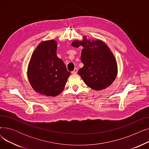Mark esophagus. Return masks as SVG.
<instances>
[{"mask_svg": "<svg viewBox=\"0 0 149 149\" xmlns=\"http://www.w3.org/2000/svg\"><path fill=\"white\" fill-rule=\"evenodd\" d=\"M77 71H78V69H77V68H75V69H74V70H73V71H72V74H77Z\"/></svg>", "mask_w": 149, "mask_h": 149, "instance_id": "esophagus-1", "label": "esophagus"}]
</instances>
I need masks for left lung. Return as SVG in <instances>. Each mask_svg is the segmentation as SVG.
<instances>
[{"mask_svg":"<svg viewBox=\"0 0 149 149\" xmlns=\"http://www.w3.org/2000/svg\"><path fill=\"white\" fill-rule=\"evenodd\" d=\"M75 48L82 46L81 60L84 66L78 73L91 88L101 90L109 86L117 75V63L113 54L102 41L91 42L84 38L82 42L74 41Z\"/></svg>","mask_w":149,"mask_h":149,"instance_id":"left-lung-1","label":"left lung"}]
</instances>
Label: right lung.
Wrapping results in <instances>:
<instances>
[{"label":"right lung","instance_id":"right-lung-1","mask_svg":"<svg viewBox=\"0 0 149 149\" xmlns=\"http://www.w3.org/2000/svg\"><path fill=\"white\" fill-rule=\"evenodd\" d=\"M70 74L63 61L57 56L56 41H45L37 46L28 70L29 83L37 92L46 96L58 95Z\"/></svg>","mask_w":149,"mask_h":149}]
</instances>
